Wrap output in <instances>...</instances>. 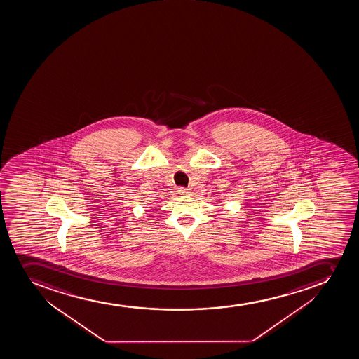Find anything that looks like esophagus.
I'll use <instances>...</instances> for the list:
<instances>
[{"label":"esophagus","mask_w":359,"mask_h":359,"mask_svg":"<svg viewBox=\"0 0 359 359\" xmlns=\"http://www.w3.org/2000/svg\"><path fill=\"white\" fill-rule=\"evenodd\" d=\"M189 192H191L189 189H184V187H179V189H177V193L182 194V196H186V194H189Z\"/></svg>","instance_id":"esophagus-1"}]
</instances>
